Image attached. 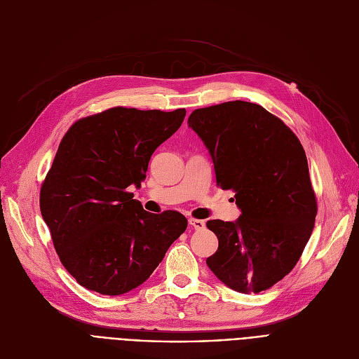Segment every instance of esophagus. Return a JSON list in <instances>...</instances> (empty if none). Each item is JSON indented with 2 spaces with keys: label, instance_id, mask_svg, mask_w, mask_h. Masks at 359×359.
<instances>
[{
  "label": "esophagus",
  "instance_id": "esophagus-1",
  "mask_svg": "<svg viewBox=\"0 0 359 359\" xmlns=\"http://www.w3.org/2000/svg\"><path fill=\"white\" fill-rule=\"evenodd\" d=\"M189 224L196 231H201L205 229V221L203 219H196V218H189Z\"/></svg>",
  "mask_w": 359,
  "mask_h": 359
}]
</instances>
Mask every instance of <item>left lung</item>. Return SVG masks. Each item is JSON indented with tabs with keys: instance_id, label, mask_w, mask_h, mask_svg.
I'll list each match as a JSON object with an SVG mask.
<instances>
[{
	"instance_id": "1",
	"label": "left lung",
	"mask_w": 359,
	"mask_h": 359,
	"mask_svg": "<svg viewBox=\"0 0 359 359\" xmlns=\"http://www.w3.org/2000/svg\"><path fill=\"white\" fill-rule=\"evenodd\" d=\"M187 123L210 151L217 186L236 194L241 211L234 222H206L218 237L206 265L237 292L269 290L294 269L314 227L306 151L284 122L256 103L196 109Z\"/></svg>"
}]
</instances>
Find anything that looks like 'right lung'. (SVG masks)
<instances>
[{"label":"right lung","instance_id":"add662e5","mask_svg":"<svg viewBox=\"0 0 359 359\" xmlns=\"http://www.w3.org/2000/svg\"><path fill=\"white\" fill-rule=\"evenodd\" d=\"M173 111L111 107L75 122L41 187V212L64 268L103 295L140 287L154 272L187 219L144 211L141 186L156 148L180 128Z\"/></svg>","mask_w":359,"mask_h":359}]
</instances>
